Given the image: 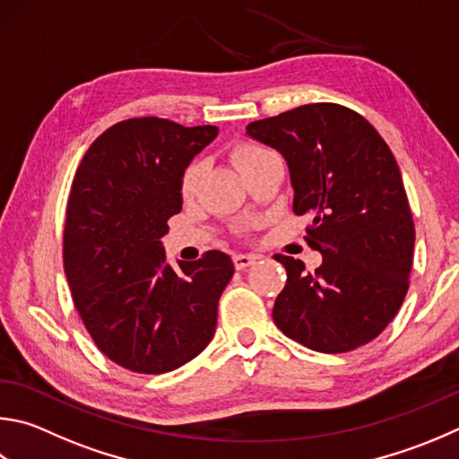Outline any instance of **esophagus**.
Wrapping results in <instances>:
<instances>
[{
  "instance_id": "1",
  "label": "esophagus",
  "mask_w": 459,
  "mask_h": 459,
  "mask_svg": "<svg viewBox=\"0 0 459 459\" xmlns=\"http://www.w3.org/2000/svg\"><path fill=\"white\" fill-rule=\"evenodd\" d=\"M256 255H243V253H238V255H235L232 256V261H235V266L238 271H245L247 266H251L255 261H256Z\"/></svg>"
}]
</instances>
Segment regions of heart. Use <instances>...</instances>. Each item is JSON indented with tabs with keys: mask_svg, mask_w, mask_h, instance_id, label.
I'll use <instances>...</instances> for the list:
<instances>
[{
	"mask_svg": "<svg viewBox=\"0 0 459 459\" xmlns=\"http://www.w3.org/2000/svg\"><path fill=\"white\" fill-rule=\"evenodd\" d=\"M266 152H269V150L263 146H256L251 143H240L232 148L230 158H232V162H235L237 169L240 172H245L248 166H251L255 160H258L261 156H264ZM201 178H203V162H198V160L190 162L180 177V195L185 198L193 196Z\"/></svg>",
	"mask_w": 459,
	"mask_h": 459,
	"instance_id": "obj_1",
	"label": "heart"
}]
</instances>
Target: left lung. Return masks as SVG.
<instances>
[{"label":"left lung","mask_w":459,"mask_h":459,"mask_svg":"<svg viewBox=\"0 0 459 459\" xmlns=\"http://www.w3.org/2000/svg\"><path fill=\"white\" fill-rule=\"evenodd\" d=\"M247 134L285 156L293 212L311 216L305 240L323 255L315 271L274 255L287 271L274 325L321 353L369 343L397 315L413 264V216L394 152L359 112L333 102L251 122Z\"/></svg>","instance_id":"1"}]
</instances>
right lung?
<instances>
[{"instance_id":"obj_1","label":"right lung","mask_w":459,"mask_h":459,"mask_svg":"<svg viewBox=\"0 0 459 459\" xmlns=\"http://www.w3.org/2000/svg\"><path fill=\"white\" fill-rule=\"evenodd\" d=\"M219 128L166 118L122 120L102 132L74 177L64 224V273L91 341L134 373L180 368L211 343L235 273L230 256L166 264L160 238L180 212V177Z\"/></svg>"}]
</instances>
